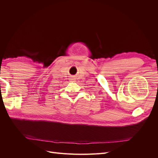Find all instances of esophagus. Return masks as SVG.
<instances>
[{"label": "esophagus", "mask_w": 158, "mask_h": 158, "mask_svg": "<svg viewBox=\"0 0 158 158\" xmlns=\"http://www.w3.org/2000/svg\"><path fill=\"white\" fill-rule=\"evenodd\" d=\"M70 80H71L72 81H74V80H75V79H74V78H71Z\"/></svg>", "instance_id": "34e87169"}]
</instances>
